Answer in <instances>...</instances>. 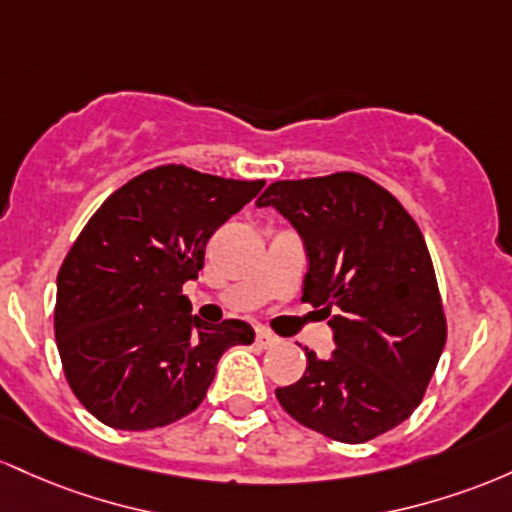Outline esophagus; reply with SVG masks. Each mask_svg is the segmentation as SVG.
I'll return each mask as SVG.
<instances>
[{"label":"esophagus","mask_w":512,"mask_h":512,"mask_svg":"<svg viewBox=\"0 0 512 512\" xmlns=\"http://www.w3.org/2000/svg\"><path fill=\"white\" fill-rule=\"evenodd\" d=\"M275 343H278V338H275L271 331H266V329L256 331V346L258 348H271V346H275Z\"/></svg>","instance_id":"esophagus-1"}]
</instances>
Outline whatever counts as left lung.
Segmentation results:
<instances>
[{
	"label": "left lung",
	"instance_id": "8db88e82",
	"mask_svg": "<svg viewBox=\"0 0 512 512\" xmlns=\"http://www.w3.org/2000/svg\"><path fill=\"white\" fill-rule=\"evenodd\" d=\"M307 246L302 302L329 317L336 350L278 387L280 406L338 442H367L404 423L426 394L447 319L426 239L404 205L355 171L275 181L256 200Z\"/></svg>",
	"mask_w": 512,
	"mask_h": 512
}]
</instances>
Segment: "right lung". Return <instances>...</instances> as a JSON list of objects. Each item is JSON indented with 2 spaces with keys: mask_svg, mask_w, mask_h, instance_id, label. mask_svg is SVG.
<instances>
[{
  "mask_svg": "<svg viewBox=\"0 0 512 512\" xmlns=\"http://www.w3.org/2000/svg\"><path fill=\"white\" fill-rule=\"evenodd\" d=\"M266 181L164 164L130 179L91 215L57 273L55 341L67 384L106 426L152 430L203 404L246 321L191 317L183 285L205 244Z\"/></svg>",
  "mask_w": 512,
  "mask_h": 512,
  "instance_id": "obj_1",
  "label": "right lung"
}]
</instances>
